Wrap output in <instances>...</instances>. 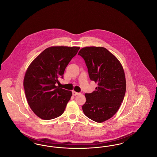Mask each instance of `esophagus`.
Masks as SVG:
<instances>
[{
    "mask_svg": "<svg viewBox=\"0 0 157 157\" xmlns=\"http://www.w3.org/2000/svg\"><path fill=\"white\" fill-rule=\"evenodd\" d=\"M72 95H74V96H76V95H79V93H78V92H75V91H72Z\"/></svg>",
    "mask_w": 157,
    "mask_h": 157,
    "instance_id": "obj_1",
    "label": "esophagus"
}]
</instances>
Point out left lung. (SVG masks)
Returning a JSON list of instances; mask_svg holds the SVG:
<instances>
[{"mask_svg":"<svg viewBox=\"0 0 157 157\" xmlns=\"http://www.w3.org/2000/svg\"><path fill=\"white\" fill-rule=\"evenodd\" d=\"M88 68L90 79L98 83L95 90L85 94L84 114L97 122L109 120L117 113L124 100L126 80L118 59L103 47L90 46L78 53Z\"/></svg>","mask_w":157,"mask_h":157,"instance_id":"8db88e82","label":"left lung"}]
</instances>
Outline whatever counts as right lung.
<instances>
[{"mask_svg":"<svg viewBox=\"0 0 157 157\" xmlns=\"http://www.w3.org/2000/svg\"><path fill=\"white\" fill-rule=\"evenodd\" d=\"M79 49L76 46L48 48L28 68L23 80L25 92L31 109L40 118L52 120L64 112L72 93L56 85Z\"/></svg>","mask_w":157,"mask_h":157,"instance_id":"right-lung-1","label":"right lung"}]
</instances>
